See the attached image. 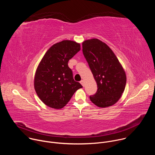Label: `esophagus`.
Instances as JSON below:
<instances>
[{
    "label": "esophagus",
    "instance_id": "esophagus-1",
    "mask_svg": "<svg viewBox=\"0 0 155 155\" xmlns=\"http://www.w3.org/2000/svg\"><path fill=\"white\" fill-rule=\"evenodd\" d=\"M80 83H81V85L83 86L84 85V80H81V81H80Z\"/></svg>",
    "mask_w": 155,
    "mask_h": 155
}]
</instances>
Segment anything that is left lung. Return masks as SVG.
<instances>
[{
	"label": "left lung",
	"mask_w": 155,
	"mask_h": 155,
	"mask_svg": "<svg viewBox=\"0 0 155 155\" xmlns=\"http://www.w3.org/2000/svg\"><path fill=\"white\" fill-rule=\"evenodd\" d=\"M83 53L97 83V90L90 96L99 107L115 104L124 91L126 75L118 58L110 47L97 38L83 42Z\"/></svg>",
	"instance_id": "1"
}]
</instances>
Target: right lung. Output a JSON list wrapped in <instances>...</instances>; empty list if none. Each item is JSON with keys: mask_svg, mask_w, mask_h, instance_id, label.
Segmentation results:
<instances>
[{"mask_svg": "<svg viewBox=\"0 0 155 155\" xmlns=\"http://www.w3.org/2000/svg\"><path fill=\"white\" fill-rule=\"evenodd\" d=\"M80 50L79 43L63 40L46 52L37 69L34 88L40 100L47 106L64 107L75 92L83 86L73 78L68 62Z\"/></svg>", "mask_w": 155, "mask_h": 155, "instance_id": "1", "label": "right lung"}]
</instances>
